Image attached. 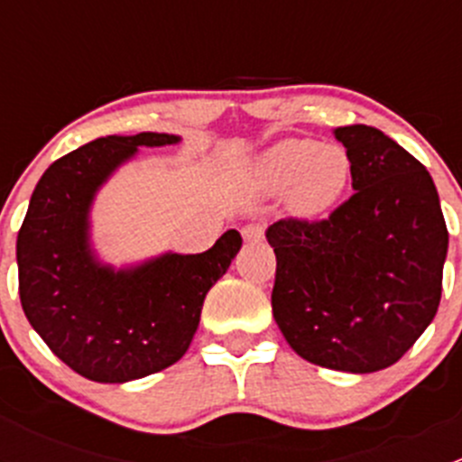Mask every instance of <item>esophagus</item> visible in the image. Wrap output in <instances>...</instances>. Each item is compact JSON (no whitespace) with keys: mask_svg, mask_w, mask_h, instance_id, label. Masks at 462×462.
I'll use <instances>...</instances> for the list:
<instances>
[{"mask_svg":"<svg viewBox=\"0 0 462 462\" xmlns=\"http://www.w3.org/2000/svg\"><path fill=\"white\" fill-rule=\"evenodd\" d=\"M241 235H244V239L248 241V244H259V241H263V226H259V223H248V226H244Z\"/></svg>","mask_w":462,"mask_h":462,"instance_id":"1","label":"esophagus"}]
</instances>
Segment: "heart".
<instances>
[{
    "label": "heart",
    "instance_id": "heart-1",
    "mask_svg": "<svg viewBox=\"0 0 462 462\" xmlns=\"http://www.w3.org/2000/svg\"><path fill=\"white\" fill-rule=\"evenodd\" d=\"M259 189L268 197L286 192V208L297 218H318L346 194L353 161L346 147L313 138H283L265 149L253 167Z\"/></svg>",
    "mask_w": 462,
    "mask_h": 462
}]
</instances>
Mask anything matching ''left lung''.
<instances>
[{
  "instance_id": "8db88e82",
  "label": "left lung",
  "mask_w": 462,
  "mask_h": 462,
  "mask_svg": "<svg viewBox=\"0 0 462 462\" xmlns=\"http://www.w3.org/2000/svg\"><path fill=\"white\" fill-rule=\"evenodd\" d=\"M353 161V194L324 221L265 230L277 274L273 315L313 365L374 374L395 365L436 318L445 217L430 171L366 125L335 129Z\"/></svg>"
}]
</instances>
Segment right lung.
Segmentation results:
<instances>
[{
  "label": "right lung",
  "mask_w": 462,
  "mask_h": 462,
  "mask_svg": "<svg viewBox=\"0 0 462 462\" xmlns=\"http://www.w3.org/2000/svg\"><path fill=\"white\" fill-rule=\"evenodd\" d=\"M180 143L174 134L106 136L58 158L37 180L17 235L20 300L46 346L76 374L123 384L185 356L209 288L241 250L227 230L201 254L165 253L114 268L91 245V205L138 147Z\"/></svg>",
  "instance_id": "1"
}]
</instances>
